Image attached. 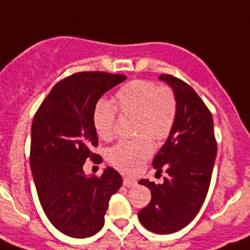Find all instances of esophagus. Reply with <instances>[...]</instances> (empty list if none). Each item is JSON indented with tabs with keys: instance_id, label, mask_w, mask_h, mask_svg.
<instances>
[{
	"instance_id": "34e87169",
	"label": "esophagus",
	"mask_w": 250,
	"mask_h": 250,
	"mask_svg": "<svg viewBox=\"0 0 250 250\" xmlns=\"http://www.w3.org/2000/svg\"><path fill=\"white\" fill-rule=\"evenodd\" d=\"M123 185H125V188H133V186L137 185V181L134 179H131V177H125V179H123Z\"/></svg>"
}]
</instances>
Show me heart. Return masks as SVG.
Segmentation results:
<instances>
[{
  "label": "heart",
  "mask_w": 250,
  "mask_h": 250,
  "mask_svg": "<svg viewBox=\"0 0 250 250\" xmlns=\"http://www.w3.org/2000/svg\"><path fill=\"white\" fill-rule=\"evenodd\" d=\"M116 102L122 114L134 116V134L141 136L117 143L108 151L107 158L117 170L134 173L153 152L149 138L166 140L172 131L177 116L176 97L168 86H157L149 80L136 79L119 89ZM114 122L116 108L105 99H99L93 109V125L102 140H110L114 136Z\"/></svg>",
  "instance_id": "b5f03b06"
}]
</instances>
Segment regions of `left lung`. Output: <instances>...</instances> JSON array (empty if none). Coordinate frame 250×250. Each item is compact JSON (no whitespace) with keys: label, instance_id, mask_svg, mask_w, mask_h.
I'll return each mask as SVG.
<instances>
[{"label":"left lung","instance_id":"8db88e82","mask_svg":"<svg viewBox=\"0 0 250 250\" xmlns=\"http://www.w3.org/2000/svg\"><path fill=\"white\" fill-rule=\"evenodd\" d=\"M171 86L177 102L172 131L153 158L157 172L168 176L162 184L141 180L152 199L138 212L141 224L156 234H171L190 224L209 190L216 157L214 122L210 110L190 85L164 74L158 78Z\"/></svg>","mask_w":250,"mask_h":250}]
</instances>
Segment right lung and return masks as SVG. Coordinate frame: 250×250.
Wrapping results in <instances>:
<instances>
[{
    "mask_svg": "<svg viewBox=\"0 0 250 250\" xmlns=\"http://www.w3.org/2000/svg\"><path fill=\"white\" fill-rule=\"evenodd\" d=\"M127 79L121 74L84 71L54 85L34 117L30 167L39 200L50 223L65 235L88 238L104 225L110 196L122 185L112 167L86 176L90 149L98 145L93 109L102 95Z\"/></svg>",
    "mask_w": 250,
    "mask_h": 250,
    "instance_id": "obj_1",
    "label": "right lung"
}]
</instances>
